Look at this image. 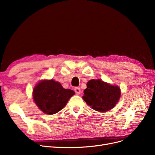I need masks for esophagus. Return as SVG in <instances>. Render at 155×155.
Segmentation results:
<instances>
[{
	"instance_id": "esophagus-1",
	"label": "esophagus",
	"mask_w": 155,
	"mask_h": 155,
	"mask_svg": "<svg viewBox=\"0 0 155 155\" xmlns=\"http://www.w3.org/2000/svg\"><path fill=\"white\" fill-rule=\"evenodd\" d=\"M75 92L77 94H80L81 91H80V88L79 87H75Z\"/></svg>"
}]
</instances>
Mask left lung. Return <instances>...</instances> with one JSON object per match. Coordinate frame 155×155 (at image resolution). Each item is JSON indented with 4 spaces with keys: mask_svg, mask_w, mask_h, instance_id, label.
<instances>
[{
    "mask_svg": "<svg viewBox=\"0 0 155 155\" xmlns=\"http://www.w3.org/2000/svg\"><path fill=\"white\" fill-rule=\"evenodd\" d=\"M83 99L94 110L105 112L114 107L120 97V88L103 82L91 80L87 84Z\"/></svg>",
    "mask_w": 155,
    "mask_h": 155,
    "instance_id": "left-lung-1",
    "label": "left lung"
}]
</instances>
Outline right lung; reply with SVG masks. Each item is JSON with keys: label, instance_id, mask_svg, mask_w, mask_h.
<instances>
[{"label": "right lung", "instance_id": "1", "mask_svg": "<svg viewBox=\"0 0 155 155\" xmlns=\"http://www.w3.org/2000/svg\"><path fill=\"white\" fill-rule=\"evenodd\" d=\"M32 94L38 108L51 115L61 110L75 92L64 88L60 83L54 80H45L40 81L35 86Z\"/></svg>", "mask_w": 155, "mask_h": 155}]
</instances>
